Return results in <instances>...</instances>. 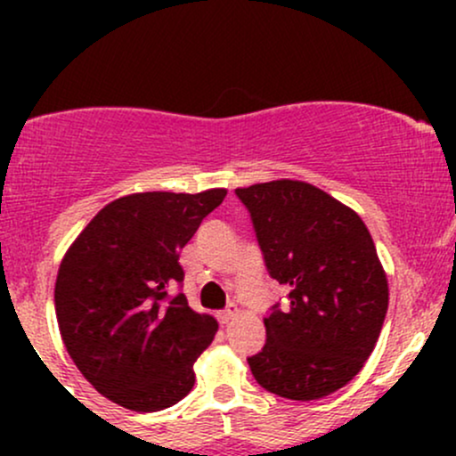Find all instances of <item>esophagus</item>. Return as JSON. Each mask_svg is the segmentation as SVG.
Returning a JSON list of instances; mask_svg holds the SVG:
<instances>
[{
  "label": "esophagus",
  "mask_w": 456,
  "mask_h": 456,
  "mask_svg": "<svg viewBox=\"0 0 456 456\" xmlns=\"http://www.w3.org/2000/svg\"><path fill=\"white\" fill-rule=\"evenodd\" d=\"M238 315H240L238 305H229L227 311L218 313V319H221V323H229V322H233V319L238 317Z\"/></svg>",
  "instance_id": "1"
}]
</instances>
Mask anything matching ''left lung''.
Here are the masks:
<instances>
[{
	"label": "left lung",
	"instance_id": "8db88e82",
	"mask_svg": "<svg viewBox=\"0 0 456 456\" xmlns=\"http://www.w3.org/2000/svg\"><path fill=\"white\" fill-rule=\"evenodd\" d=\"M253 218L272 279L289 287L285 311L264 317L255 379L291 401L347 386L378 345L388 313V276L352 208L300 180L235 188Z\"/></svg>",
	"mask_w": 456,
	"mask_h": 456
}]
</instances>
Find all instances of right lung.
<instances>
[{
    "mask_svg": "<svg viewBox=\"0 0 456 456\" xmlns=\"http://www.w3.org/2000/svg\"><path fill=\"white\" fill-rule=\"evenodd\" d=\"M227 188L133 192L107 203L68 246L55 315L72 362L109 401L133 411L175 405L218 322L167 289L184 279L180 250Z\"/></svg>",
    "mask_w": 456,
    "mask_h": 456,
    "instance_id": "obj_1",
    "label": "right lung"
}]
</instances>
